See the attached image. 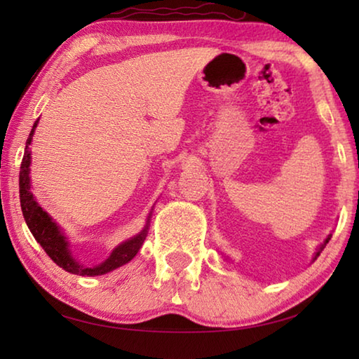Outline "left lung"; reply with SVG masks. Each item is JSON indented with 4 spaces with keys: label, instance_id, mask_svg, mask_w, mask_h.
<instances>
[{
    "label": "left lung",
    "instance_id": "left-lung-1",
    "mask_svg": "<svg viewBox=\"0 0 359 359\" xmlns=\"http://www.w3.org/2000/svg\"><path fill=\"white\" fill-rule=\"evenodd\" d=\"M330 239H331V238H327V239L325 241V244H321V247H320V250L317 252V257H318V255H320V252H321V250H323V248H325V245L327 244V242H330ZM317 257H315V258H317Z\"/></svg>",
    "mask_w": 359,
    "mask_h": 359
}]
</instances>
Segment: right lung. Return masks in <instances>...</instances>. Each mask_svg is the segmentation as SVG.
Here are the masks:
<instances>
[{"mask_svg":"<svg viewBox=\"0 0 359 359\" xmlns=\"http://www.w3.org/2000/svg\"><path fill=\"white\" fill-rule=\"evenodd\" d=\"M36 125H38V120L33 125V130L29 133V137L27 141L25 147V155H23L22 166H20V205L23 217H25V222L28 224L29 231H32L34 239L39 242L41 247L44 248V252L50 257L53 263H57L60 267H63L65 271L71 272V274H79V276H101L106 274V272H111L117 267L123 266L136 257L139 248L142 247L145 236H147L149 226H145L141 233L130 241L120 244L115 250L112 252L111 257H109L104 263H101L96 267H83L82 264L76 263V259H72L71 253L68 250V242H66L65 236L60 233V229L55 223L52 222V218L48 217L44 210H42L38 203L34 201L32 191H29V150L28 145L32 144L33 133Z\"/></svg>","mask_w":359,"mask_h":359,"instance_id":"1","label":"right lung"}]
</instances>
